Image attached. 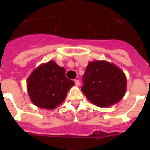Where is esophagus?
<instances>
[{
  "label": "esophagus",
  "instance_id": "1",
  "mask_svg": "<svg viewBox=\"0 0 150 150\" xmlns=\"http://www.w3.org/2000/svg\"><path fill=\"white\" fill-rule=\"evenodd\" d=\"M75 86H79V85H80L79 80L75 79Z\"/></svg>",
  "mask_w": 150,
  "mask_h": 150
}]
</instances>
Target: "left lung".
<instances>
[{
	"label": "left lung",
	"instance_id": "8db88e82",
	"mask_svg": "<svg viewBox=\"0 0 150 150\" xmlns=\"http://www.w3.org/2000/svg\"><path fill=\"white\" fill-rule=\"evenodd\" d=\"M82 93L97 107L118 103L126 93L127 79L121 68L107 61H90L83 77Z\"/></svg>",
	"mask_w": 150,
	"mask_h": 150
}]
</instances>
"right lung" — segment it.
Instances as JSON below:
<instances>
[{
	"label": "right lung",
	"mask_w": 150,
	"mask_h": 150,
	"mask_svg": "<svg viewBox=\"0 0 150 150\" xmlns=\"http://www.w3.org/2000/svg\"><path fill=\"white\" fill-rule=\"evenodd\" d=\"M75 85L65 77V68L54 61L35 68L27 79V91L32 103L40 108L52 110L64 102Z\"/></svg>",
	"instance_id": "obj_1"
}]
</instances>
